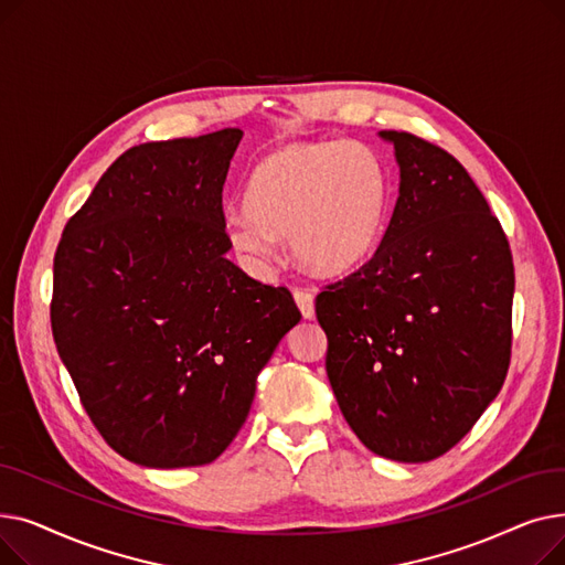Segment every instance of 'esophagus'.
Here are the masks:
<instances>
[{"label": "esophagus", "instance_id": "1", "mask_svg": "<svg viewBox=\"0 0 565 565\" xmlns=\"http://www.w3.org/2000/svg\"><path fill=\"white\" fill-rule=\"evenodd\" d=\"M292 298H295V302H298L302 316H305L307 320H311L313 313H316V309H313V292L302 290V288H295V290H292Z\"/></svg>", "mask_w": 565, "mask_h": 565}]
</instances>
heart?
Listing matches in <instances>:
<instances>
[{"label": "heart", "instance_id": "obj_1", "mask_svg": "<svg viewBox=\"0 0 565 565\" xmlns=\"http://www.w3.org/2000/svg\"><path fill=\"white\" fill-rule=\"evenodd\" d=\"M390 192L387 167L362 141L288 143L254 167L245 213L228 217L226 243L260 267L275 258V237H288L307 270L341 277L373 256Z\"/></svg>", "mask_w": 565, "mask_h": 565}]
</instances>
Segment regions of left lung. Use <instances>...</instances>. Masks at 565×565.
Here are the masks:
<instances>
[{
  "mask_svg": "<svg viewBox=\"0 0 565 565\" xmlns=\"http://www.w3.org/2000/svg\"><path fill=\"white\" fill-rule=\"evenodd\" d=\"M401 169L373 258L316 298L328 377L373 454L428 462L497 398L511 364L515 273L499 220L465 167L409 132L382 130Z\"/></svg>",
  "mask_w": 565,
  "mask_h": 565,
  "instance_id": "obj_1",
  "label": "left lung"
}]
</instances>
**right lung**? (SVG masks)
Returning <instances> with one entry per match:
<instances>
[{
	"mask_svg": "<svg viewBox=\"0 0 565 565\" xmlns=\"http://www.w3.org/2000/svg\"><path fill=\"white\" fill-rule=\"evenodd\" d=\"M243 130L132 146L68 220L52 334L79 401L130 462H213L302 313L226 258L222 190Z\"/></svg>",
	"mask_w": 565,
	"mask_h": 565,
	"instance_id": "obj_1",
	"label": "right lung"
}]
</instances>
